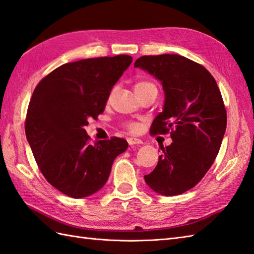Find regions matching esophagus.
I'll return each mask as SVG.
<instances>
[{
	"label": "esophagus",
	"instance_id": "1",
	"mask_svg": "<svg viewBox=\"0 0 254 254\" xmlns=\"http://www.w3.org/2000/svg\"><path fill=\"white\" fill-rule=\"evenodd\" d=\"M127 143L128 145H137V144H143L141 139L135 138V137H128L127 138Z\"/></svg>",
	"mask_w": 254,
	"mask_h": 254
}]
</instances>
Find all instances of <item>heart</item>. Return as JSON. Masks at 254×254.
I'll return each mask as SVG.
<instances>
[{"instance_id":"1","label":"heart","mask_w":254,"mask_h":254,"mask_svg":"<svg viewBox=\"0 0 254 254\" xmlns=\"http://www.w3.org/2000/svg\"><path fill=\"white\" fill-rule=\"evenodd\" d=\"M148 87H155V85L150 82H145V80H142V82H137L135 85H134V90H139V89H144V88H148ZM115 91H116V88L112 89L110 93V96L115 94ZM127 127H128V128H131L132 131L137 130V126L134 123H128Z\"/></svg>"}]
</instances>
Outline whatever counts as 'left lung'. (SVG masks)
<instances>
[{
    "label": "left lung",
    "mask_w": 254,
    "mask_h": 254,
    "mask_svg": "<svg viewBox=\"0 0 254 254\" xmlns=\"http://www.w3.org/2000/svg\"><path fill=\"white\" fill-rule=\"evenodd\" d=\"M134 67L163 86V112L154 119L152 132L171 130L172 139L145 182L161 195H179L201 181L219 152L227 126L222 95L206 68L182 56H144Z\"/></svg>",
    "instance_id": "left-lung-1"
}]
</instances>
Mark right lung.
<instances>
[{"instance_id": "obj_1", "label": "right lung", "mask_w": 254, "mask_h": 254, "mask_svg": "<svg viewBox=\"0 0 254 254\" xmlns=\"http://www.w3.org/2000/svg\"><path fill=\"white\" fill-rule=\"evenodd\" d=\"M131 63L124 55L66 63L34 90L25 123L27 141L47 181L67 196L98 192L117 156L127 148L119 137L89 144L85 127L104 112L111 89Z\"/></svg>"}]
</instances>
